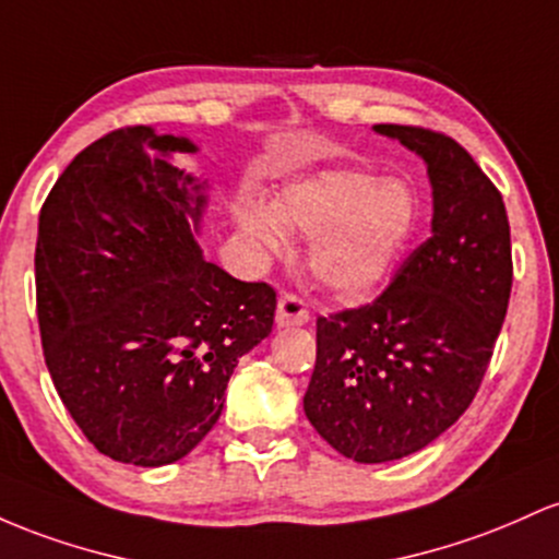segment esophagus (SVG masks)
<instances>
[{"label": "esophagus", "mask_w": 559, "mask_h": 559, "mask_svg": "<svg viewBox=\"0 0 559 559\" xmlns=\"http://www.w3.org/2000/svg\"><path fill=\"white\" fill-rule=\"evenodd\" d=\"M309 322V306L296 293H282L277 304V324L280 328H290V324Z\"/></svg>", "instance_id": "1"}]
</instances>
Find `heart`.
Instances as JSON below:
<instances>
[{"label":"heart","mask_w":559,"mask_h":559,"mask_svg":"<svg viewBox=\"0 0 559 559\" xmlns=\"http://www.w3.org/2000/svg\"><path fill=\"white\" fill-rule=\"evenodd\" d=\"M419 200L406 181L372 171H324L287 187L280 209L261 198L240 205L242 235L263 253H285L290 231L313 237V277L337 298L372 296L415 240Z\"/></svg>","instance_id":"1"}]
</instances>
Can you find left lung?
I'll return each instance as SVG.
<instances>
[{
	"label": "left lung",
	"mask_w": 559,
	"mask_h": 559,
	"mask_svg": "<svg viewBox=\"0 0 559 559\" xmlns=\"http://www.w3.org/2000/svg\"><path fill=\"white\" fill-rule=\"evenodd\" d=\"M428 163L432 235L372 304L317 319L304 409L364 465L401 460L467 412L491 364L512 290L510 222L473 155L425 127L378 123Z\"/></svg>",
	"instance_id": "1"
}]
</instances>
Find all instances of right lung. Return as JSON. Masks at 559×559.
<instances>
[{"label": "right lung", "instance_id": "add662e5", "mask_svg": "<svg viewBox=\"0 0 559 559\" xmlns=\"http://www.w3.org/2000/svg\"><path fill=\"white\" fill-rule=\"evenodd\" d=\"M192 150L147 123L110 131L68 163L39 213L44 361L81 432L127 465H171L203 441L277 309L272 285L200 253L205 198L168 160Z\"/></svg>", "mask_w": 559, "mask_h": 559}]
</instances>
